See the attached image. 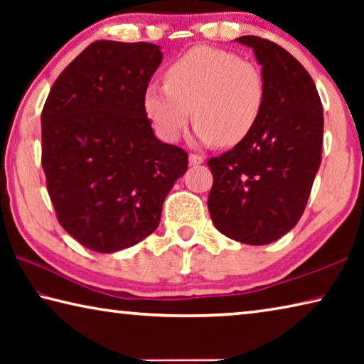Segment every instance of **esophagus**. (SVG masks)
Segmentation results:
<instances>
[{
    "label": "esophagus",
    "instance_id": "34e87169",
    "mask_svg": "<svg viewBox=\"0 0 364 364\" xmlns=\"http://www.w3.org/2000/svg\"><path fill=\"white\" fill-rule=\"evenodd\" d=\"M204 164V157L199 154H189V165H200Z\"/></svg>",
    "mask_w": 364,
    "mask_h": 364
}]
</instances>
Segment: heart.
<instances>
[{"instance_id": "heart-1", "label": "heart", "mask_w": 364, "mask_h": 364, "mask_svg": "<svg viewBox=\"0 0 364 364\" xmlns=\"http://www.w3.org/2000/svg\"><path fill=\"white\" fill-rule=\"evenodd\" d=\"M264 96L257 64L225 49L196 46L167 67L165 85L147 86L144 110L167 143L180 139L193 109L197 139L236 146L254 130Z\"/></svg>"}]
</instances>
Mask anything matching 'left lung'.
I'll return each instance as SVG.
<instances>
[{
  "label": "left lung",
  "instance_id": "left-lung-1",
  "mask_svg": "<svg viewBox=\"0 0 364 364\" xmlns=\"http://www.w3.org/2000/svg\"><path fill=\"white\" fill-rule=\"evenodd\" d=\"M236 41L254 49L267 96L249 136L208 159L213 184L207 204L221 234L263 245L304 215L321 164L323 104L310 73L284 48L255 35Z\"/></svg>",
  "mask_w": 364,
  "mask_h": 364
}]
</instances>
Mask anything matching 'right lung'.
Returning <instances> with one entry per match:
<instances>
[{
    "instance_id": "obj_1",
    "label": "right lung",
    "mask_w": 364,
    "mask_h": 364,
    "mask_svg": "<svg viewBox=\"0 0 364 364\" xmlns=\"http://www.w3.org/2000/svg\"><path fill=\"white\" fill-rule=\"evenodd\" d=\"M162 53L97 40L60 72L41 112V165L60 226L112 254L157 230L188 152L156 138L144 93Z\"/></svg>"
}]
</instances>
